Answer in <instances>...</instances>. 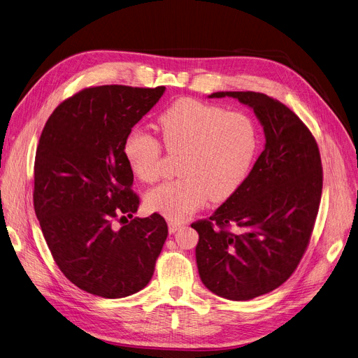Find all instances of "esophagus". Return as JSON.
Returning <instances> with one entry per match:
<instances>
[{
  "mask_svg": "<svg viewBox=\"0 0 358 358\" xmlns=\"http://www.w3.org/2000/svg\"><path fill=\"white\" fill-rule=\"evenodd\" d=\"M182 227V223H180V222H174V220H171V222H169V230H170V233H176L178 229H181Z\"/></svg>",
  "mask_w": 358,
  "mask_h": 358,
  "instance_id": "34e87169",
  "label": "esophagus"
}]
</instances>
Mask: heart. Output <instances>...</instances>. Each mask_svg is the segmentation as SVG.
Returning <instances> with one entry per match:
<instances>
[{
    "label": "heart",
    "mask_w": 358,
    "mask_h": 358,
    "mask_svg": "<svg viewBox=\"0 0 358 358\" xmlns=\"http://www.w3.org/2000/svg\"><path fill=\"white\" fill-rule=\"evenodd\" d=\"M165 148L181 154V177L161 182L145 196L147 207L162 216L182 220L208 199L224 201L239 192L253 166L259 129L243 112L181 99L158 117ZM161 141L144 128H134L124 142V154L136 177L155 181L161 176Z\"/></svg>",
    "instance_id": "b5f03b06"
}]
</instances>
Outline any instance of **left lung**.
I'll return each instance as SVG.
<instances>
[{
  "label": "left lung",
  "mask_w": 358,
  "mask_h": 358,
  "mask_svg": "<svg viewBox=\"0 0 358 358\" xmlns=\"http://www.w3.org/2000/svg\"><path fill=\"white\" fill-rule=\"evenodd\" d=\"M224 96L255 110L266 145L239 192L192 227L206 288L248 301L276 289L298 268L320 208L322 164L313 132L288 106L250 90L210 94Z\"/></svg>",
  "instance_id": "1"
}]
</instances>
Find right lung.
<instances>
[{"instance_id":"obj_1","label":"right lung","mask_w":358,"mask_h":358,"mask_svg":"<svg viewBox=\"0 0 358 358\" xmlns=\"http://www.w3.org/2000/svg\"><path fill=\"white\" fill-rule=\"evenodd\" d=\"M164 90L85 87L43 128L34 159L36 216L62 273L92 295L113 299L145 288L169 236L161 214L132 217L139 197L124 154L128 132Z\"/></svg>"}]
</instances>
